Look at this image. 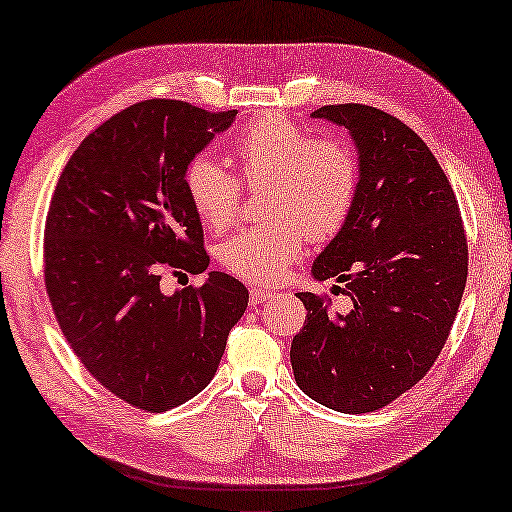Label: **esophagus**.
Returning a JSON list of instances; mask_svg holds the SVG:
<instances>
[{
  "mask_svg": "<svg viewBox=\"0 0 512 512\" xmlns=\"http://www.w3.org/2000/svg\"><path fill=\"white\" fill-rule=\"evenodd\" d=\"M272 295H274V292L267 290V288H251V292H249L251 304H261V301H267Z\"/></svg>",
  "mask_w": 512,
  "mask_h": 512,
  "instance_id": "34e87169",
  "label": "esophagus"
}]
</instances>
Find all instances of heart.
<instances>
[{
    "instance_id": "heart-1",
    "label": "heart",
    "mask_w": 512,
    "mask_h": 512,
    "mask_svg": "<svg viewBox=\"0 0 512 512\" xmlns=\"http://www.w3.org/2000/svg\"><path fill=\"white\" fill-rule=\"evenodd\" d=\"M229 152L247 186H261V213L270 220L245 226L217 247L226 272L251 283H272L304 251L306 238L338 236L354 213L360 190L356 149L345 138L320 136L283 115L251 120ZM186 192L206 231L220 233L236 222L242 184L208 156L186 167Z\"/></svg>"
}]
</instances>
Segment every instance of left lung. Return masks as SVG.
<instances>
[{"label":"left lung","mask_w":512,"mask_h":512,"mask_svg":"<svg viewBox=\"0 0 512 512\" xmlns=\"http://www.w3.org/2000/svg\"><path fill=\"white\" fill-rule=\"evenodd\" d=\"M349 129L360 158L354 213L313 263L345 283L347 311L297 292L306 322L290 363L308 397L340 413H372L431 370L467 281V238L454 188L417 133L365 104L317 108Z\"/></svg>","instance_id":"8db88e82"}]
</instances>
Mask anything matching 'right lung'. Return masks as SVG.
<instances>
[{
    "label": "right lung",
    "instance_id": "obj_1",
    "mask_svg": "<svg viewBox=\"0 0 512 512\" xmlns=\"http://www.w3.org/2000/svg\"><path fill=\"white\" fill-rule=\"evenodd\" d=\"M236 111L179 99L124 108L83 138L49 201L45 288L67 345L115 397L163 413L204 390L249 292L211 272L172 297L161 272L208 267L186 167Z\"/></svg>",
    "mask_w": 512,
    "mask_h": 512
}]
</instances>
